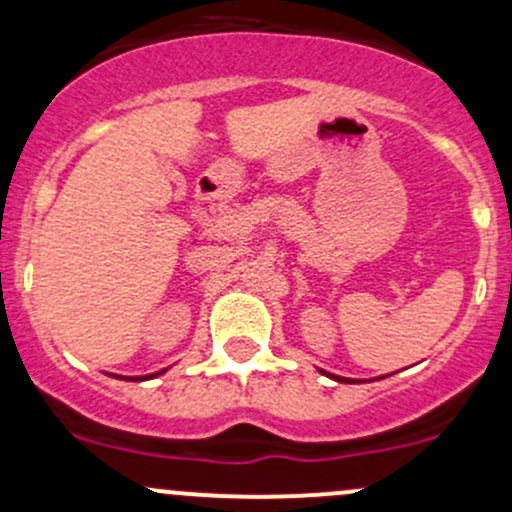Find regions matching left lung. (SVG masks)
<instances>
[{"label": "left lung", "instance_id": "1", "mask_svg": "<svg viewBox=\"0 0 512 512\" xmlns=\"http://www.w3.org/2000/svg\"><path fill=\"white\" fill-rule=\"evenodd\" d=\"M329 378H334V381H339V383H354L351 378H339V376H329Z\"/></svg>", "mask_w": 512, "mask_h": 512}]
</instances>
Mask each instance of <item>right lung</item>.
I'll return each instance as SVG.
<instances>
[{
	"label": "right lung",
	"instance_id": "obj_1",
	"mask_svg": "<svg viewBox=\"0 0 512 512\" xmlns=\"http://www.w3.org/2000/svg\"><path fill=\"white\" fill-rule=\"evenodd\" d=\"M158 373H163V371H158ZM158 373H153V376H158ZM153 376H144V378H153ZM144 378H131V381H144Z\"/></svg>",
	"mask_w": 512,
	"mask_h": 512
}]
</instances>
